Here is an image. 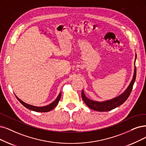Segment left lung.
Listing matches in <instances>:
<instances>
[{
    "instance_id": "left-lung-1",
    "label": "left lung",
    "mask_w": 146,
    "mask_h": 146,
    "mask_svg": "<svg viewBox=\"0 0 146 146\" xmlns=\"http://www.w3.org/2000/svg\"><path fill=\"white\" fill-rule=\"evenodd\" d=\"M136 58L137 54H135V63H134V65H135ZM136 73L137 69L136 67L135 66V68H134L133 76L131 82L130 83L129 86L127 87V88L126 89V90L123 93H122L119 96L113 98L111 100L99 102L91 100L88 98H87L84 94V91L82 90V92H81V97H82L83 100L87 105V107H89L90 108L93 110L97 111H110L114 108H115L116 107L120 106L122 104H123L130 95V93L132 90L133 85L135 81Z\"/></svg>"
}]
</instances>
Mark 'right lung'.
<instances>
[{"label":"right lung","instance_id":"obj_1","mask_svg":"<svg viewBox=\"0 0 146 146\" xmlns=\"http://www.w3.org/2000/svg\"><path fill=\"white\" fill-rule=\"evenodd\" d=\"M61 95H62V92H60L59 93V95H58V96L57 97V98L53 102L50 104L49 105H48V106H44V107H36V106H32V105L26 104V102L21 101L20 99H19L15 95L16 98H17V100H18L19 101V102L23 105V106H25L26 108L31 110L34 111H36V112H48V111H50L53 110V108H54L57 106L58 103H59V102L60 101Z\"/></svg>","mask_w":146,"mask_h":146}]
</instances>
